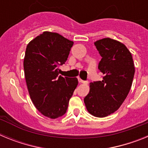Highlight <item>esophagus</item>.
Listing matches in <instances>:
<instances>
[{"instance_id":"1","label":"esophagus","mask_w":148,"mask_h":148,"mask_svg":"<svg viewBox=\"0 0 148 148\" xmlns=\"http://www.w3.org/2000/svg\"><path fill=\"white\" fill-rule=\"evenodd\" d=\"M78 82H79V83H82V84H87V82H85V81L82 80V78H78Z\"/></svg>"}]
</instances>
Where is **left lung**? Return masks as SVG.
<instances>
[{
	"label": "left lung",
	"instance_id": "obj_1",
	"mask_svg": "<svg viewBox=\"0 0 148 148\" xmlns=\"http://www.w3.org/2000/svg\"><path fill=\"white\" fill-rule=\"evenodd\" d=\"M101 59L99 70L102 81L90 83V92L84 101L92 116L103 118L121 107L130 92L135 73L133 57L126 46L105 38L94 43Z\"/></svg>",
	"mask_w": 148,
	"mask_h": 148
}]
</instances>
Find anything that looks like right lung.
Here are the masks:
<instances>
[{
  "mask_svg": "<svg viewBox=\"0 0 148 148\" xmlns=\"http://www.w3.org/2000/svg\"><path fill=\"white\" fill-rule=\"evenodd\" d=\"M73 41L56 32H44L27 46L23 69L30 99L41 114L50 119L64 115L76 78L58 76Z\"/></svg>",
  "mask_w": 148,
  "mask_h": 148,
  "instance_id": "right-lung-1",
  "label": "right lung"
}]
</instances>
